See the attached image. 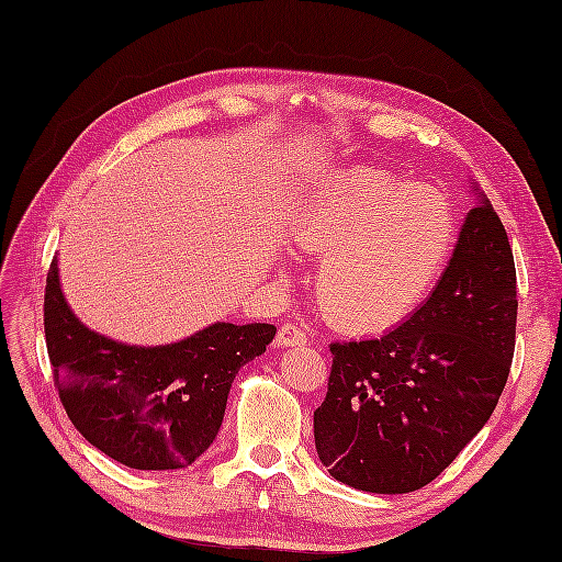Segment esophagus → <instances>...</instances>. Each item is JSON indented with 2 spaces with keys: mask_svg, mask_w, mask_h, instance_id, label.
Listing matches in <instances>:
<instances>
[{
  "mask_svg": "<svg viewBox=\"0 0 562 562\" xmlns=\"http://www.w3.org/2000/svg\"><path fill=\"white\" fill-rule=\"evenodd\" d=\"M276 345L278 347H302V345H306V333L302 328H296V325L286 323L280 328V333L276 337Z\"/></svg>",
  "mask_w": 562,
  "mask_h": 562,
  "instance_id": "1",
  "label": "esophagus"
}]
</instances>
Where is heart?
I'll use <instances>...</instances> for the list:
<instances>
[{
	"label": "heart",
	"instance_id": "1",
	"mask_svg": "<svg viewBox=\"0 0 562 562\" xmlns=\"http://www.w3.org/2000/svg\"><path fill=\"white\" fill-rule=\"evenodd\" d=\"M286 232L323 256L316 296L325 316L351 333H381L422 304L448 263L458 222L438 189L359 167L306 189Z\"/></svg>",
	"mask_w": 562,
	"mask_h": 562
}]
</instances>
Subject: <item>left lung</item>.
I'll list each match as a JSON object with an SVG mask.
<instances>
[{
	"instance_id": "left-lung-1",
	"label": "left lung",
	"mask_w": 562,
	"mask_h": 562,
	"mask_svg": "<svg viewBox=\"0 0 562 562\" xmlns=\"http://www.w3.org/2000/svg\"><path fill=\"white\" fill-rule=\"evenodd\" d=\"M474 191L479 205L426 302L383 337L330 345L313 438L323 467L351 488H424L501 400L515 355V258L498 213Z\"/></svg>"
}]
</instances>
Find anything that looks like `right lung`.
Masks as SVG:
<instances>
[{
	"mask_svg": "<svg viewBox=\"0 0 562 562\" xmlns=\"http://www.w3.org/2000/svg\"><path fill=\"white\" fill-rule=\"evenodd\" d=\"M270 323H213L184 340L136 347L74 316L57 258L45 284V342L59 400L90 446L124 467H189L211 448L229 387L276 337Z\"/></svg>",
	"mask_w": 562,
	"mask_h": 562,
	"instance_id": "obj_1",
	"label": "right lung"
}]
</instances>
